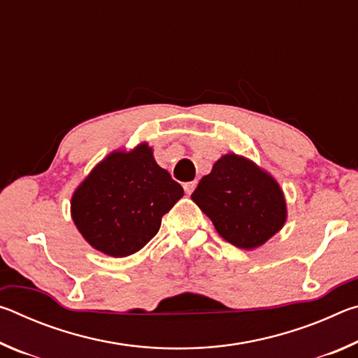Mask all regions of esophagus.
I'll return each mask as SVG.
<instances>
[{
	"label": "esophagus",
	"mask_w": 358,
	"mask_h": 358,
	"mask_svg": "<svg viewBox=\"0 0 358 358\" xmlns=\"http://www.w3.org/2000/svg\"><path fill=\"white\" fill-rule=\"evenodd\" d=\"M196 186H197V181H196V180H194V181H187V183L183 185L185 192H186V194H192V191L196 189Z\"/></svg>",
	"instance_id": "esophagus-1"
}]
</instances>
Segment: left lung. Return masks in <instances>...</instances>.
I'll use <instances>...</instances> for the list:
<instances>
[{"label": "left lung", "instance_id": "8db88e82", "mask_svg": "<svg viewBox=\"0 0 358 358\" xmlns=\"http://www.w3.org/2000/svg\"><path fill=\"white\" fill-rule=\"evenodd\" d=\"M191 199L210 217L216 232L241 250L262 246L287 220L286 199L278 181L235 153L215 162Z\"/></svg>", "mask_w": 358, "mask_h": 358}]
</instances>
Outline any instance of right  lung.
Listing matches in <instances>:
<instances>
[{"mask_svg":"<svg viewBox=\"0 0 358 358\" xmlns=\"http://www.w3.org/2000/svg\"><path fill=\"white\" fill-rule=\"evenodd\" d=\"M183 187L156 164L147 142L104 157L71 199L72 221L94 250L112 257L137 252L155 237Z\"/></svg>","mask_w":358,"mask_h":358,"instance_id":"add662e5","label":"right lung"}]
</instances>
